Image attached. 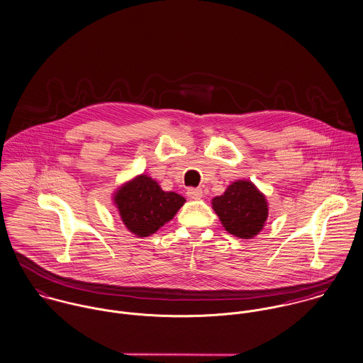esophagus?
<instances>
[{
    "mask_svg": "<svg viewBox=\"0 0 363 363\" xmlns=\"http://www.w3.org/2000/svg\"><path fill=\"white\" fill-rule=\"evenodd\" d=\"M202 195H203V192H202L201 188H189V189L186 191V196H188L189 199H194V201L201 199Z\"/></svg>",
    "mask_w": 363,
    "mask_h": 363,
    "instance_id": "obj_1",
    "label": "esophagus"
}]
</instances>
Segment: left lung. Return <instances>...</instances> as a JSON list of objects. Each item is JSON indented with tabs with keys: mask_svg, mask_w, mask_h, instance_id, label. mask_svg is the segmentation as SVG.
I'll use <instances>...</instances> for the list:
<instances>
[{
	"mask_svg": "<svg viewBox=\"0 0 363 363\" xmlns=\"http://www.w3.org/2000/svg\"><path fill=\"white\" fill-rule=\"evenodd\" d=\"M223 227L230 234L248 240L255 237L268 218L265 195L251 181H235L212 201Z\"/></svg>",
	"mask_w": 363,
	"mask_h": 363,
	"instance_id": "1",
	"label": "left lung"
}]
</instances>
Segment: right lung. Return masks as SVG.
<instances>
[{"instance_id":"obj_1","label":"right lung","mask_w":363,"mask_h":363,"mask_svg":"<svg viewBox=\"0 0 363 363\" xmlns=\"http://www.w3.org/2000/svg\"><path fill=\"white\" fill-rule=\"evenodd\" d=\"M126 228L138 237L154 234L177 215L185 198L175 192H165L148 175H138L123 184L113 196Z\"/></svg>"}]
</instances>
